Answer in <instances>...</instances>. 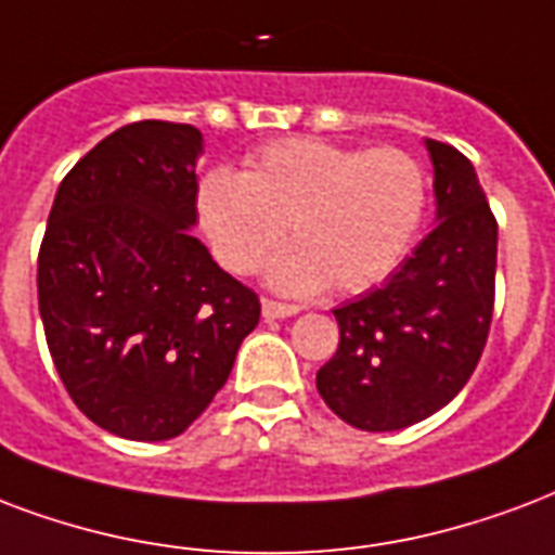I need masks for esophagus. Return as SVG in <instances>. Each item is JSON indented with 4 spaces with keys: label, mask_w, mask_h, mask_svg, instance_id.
Here are the masks:
<instances>
[{
    "label": "esophagus",
    "mask_w": 555,
    "mask_h": 555,
    "mask_svg": "<svg viewBox=\"0 0 555 555\" xmlns=\"http://www.w3.org/2000/svg\"><path fill=\"white\" fill-rule=\"evenodd\" d=\"M299 314V308L296 306H285V302H273V299H264L261 302V317L264 320H285V317Z\"/></svg>",
    "instance_id": "obj_1"
}]
</instances>
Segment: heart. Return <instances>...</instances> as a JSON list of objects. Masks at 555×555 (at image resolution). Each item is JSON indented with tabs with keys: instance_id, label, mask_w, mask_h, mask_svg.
<instances>
[{
	"instance_id": "b5f03b06",
	"label": "heart",
	"mask_w": 555,
	"mask_h": 555,
	"mask_svg": "<svg viewBox=\"0 0 555 555\" xmlns=\"http://www.w3.org/2000/svg\"><path fill=\"white\" fill-rule=\"evenodd\" d=\"M425 171L404 151L279 139L249 156L247 171L211 168L197 183V218L223 268L253 273L285 238L296 244L268 268L291 296L332 282L361 294L399 268L425 215Z\"/></svg>"
}]
</instances>
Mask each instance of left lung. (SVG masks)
Returning a JSON list of instances; mask_svg holds the SVG:
<instances>
[{
  "label": "left lung",
  "instance_id": "1",
  "mask_svg": "<svg viewBox=\"0 0 555 555\" xmlns=\"http://www.w3.org/2000/svg\"><path fill=\"white\" fill-rule=\"evenodd\" d=\"M437 230L387 282L334 308L340 344L317 372L323 401L352 428L384 434L446 408L483 354L494 306L498 223L475 165L425 139Z\"/></svg>",
  "mask_w": 555,
  "mask_h": 555
}]
</instances>
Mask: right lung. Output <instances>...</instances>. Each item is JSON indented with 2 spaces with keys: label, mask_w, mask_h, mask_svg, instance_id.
Here are the masks:
<instances>
[{
  "label": "right lung",
  "mask_w": 555,
  "mask_h": 555,
  "mask_svg": "<svg viewBox=\"0 0 555 555\" xmlns=\"http://www.w3.org/2000/svg\"><path fill=\"white\" fill-rule=\"evenodd\" d=\"M203 133L137 121L101 139L54 194L37 296L63 387L99 428L180 437L230 378L259 296L194 238Z\"/></svg>",
  "instance_id": "obj_1"
}]
</instances>
